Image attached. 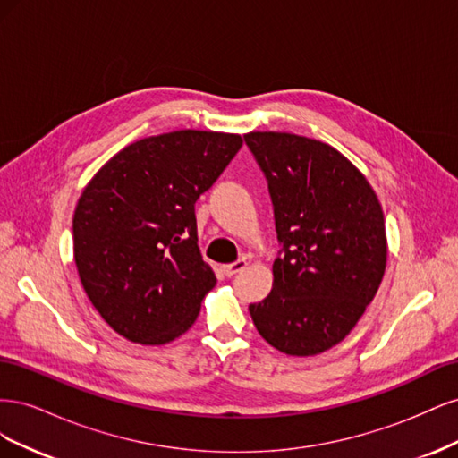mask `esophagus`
I'll use <instances>...</instances> for the list:
<instances>
[{
  "label": "esophagus",
  "mask_w": 458,
  "mask_h": 458,
  "mask_svg": "<svg viewBox=\"0 0 458 458\" xmlns=\"http://www.w3.org/2000/svg\"><path fill=\"white\" fill-rule=\"evenodd\" d=\"M244 267H246V259H237L233 263H225V266H221V271H224L225 276H233V275L241 273Z\"/></svg>",
  "instance_id": "1"
}]
</instances>
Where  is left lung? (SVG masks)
Masks as SVG:
<instances>
[{
    "mask_svg": "<svg viewBox=\"0 0 458 458\" xmlns=\"http://www.w3.org/2000/svg\"><path fill=\"white\" fill-rule=\"evenodd\" d=\"M244 141L266 174L283 244L271 294L248 310L275 350L323 353L378 293L387 259L382 206L335 147L281 131H250Z\"/></svg>",
    "mask_w": 458,
    "mask_h": 458,
    "instance_id": "8db88e82",
    "label": "left lung"
}]
</instances>
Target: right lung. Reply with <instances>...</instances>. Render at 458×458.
<instances>
[{"mask_svg":"<svg viewBox=\"0 0 458 458\" xmlns=\"http://www.w3.org/2000/svg\"><path fill=\"white\" fill-rule=\"evenodd\" d=\"M242 147L237 133L179 130L123 147L76 204L74 261L93 308L120 336L162 345L197 321L216 286L195 202Z\"/></svg>","mask_w":458,"mask_h":458,"instance_id":"right-lung-1","label":"right lung"}]
</instances>
